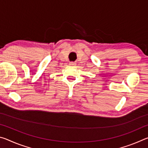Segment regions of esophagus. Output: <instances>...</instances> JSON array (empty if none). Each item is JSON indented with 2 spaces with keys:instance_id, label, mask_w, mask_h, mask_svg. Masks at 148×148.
<instances>
[{
  "instance_id": "34e87169",
  "label": "esophagus",
  "mask_w": 148,
  "mask_h": 148,
  "mask_svg": "<svg viewBox=\"0 0 148 148\" xmlns=\"http://www.w3.org/2000/svg\"><path fill=\"white\" fill-rule=\"evenodd\" d=\"M70 64H71V65H76V62H70Z\"/></svg>"
}]
</instances>
